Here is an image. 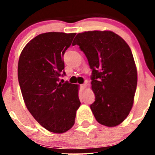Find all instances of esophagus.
I'll return each instance as SVG.
<instances>
[{
    "instance_id": "34e87169",
    "label": "esophagus",
    "mask_w": 155,
    "mask_h": 155,
    "mask_svg": "<svg viewBox=\"0 0 155 155\" xmlns=\"http://www.w3.org/2000/svg\"><path fill=\"white\" fill-rule=\"evenodd\" d=\"M81 87L82 90H85L87 87V84H81Z\"/></svg>"
}]
</instances>
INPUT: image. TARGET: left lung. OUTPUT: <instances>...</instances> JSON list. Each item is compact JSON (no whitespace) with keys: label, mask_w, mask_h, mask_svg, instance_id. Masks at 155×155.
I'll list each match as a JSON object with an SVG mask.
<instances>
[{"label":"left lung","mask_w":155,"mask_h":155,"mask_svg":"<svg viewBox=\"0 0 155 155\" xmlns=\"http://www.w3.org/2000/svg\"><path fill=\"white\" fill-rule=\"evenodd\" d=\"M73 45L79 46L92 70L90 105L99 123L115 127L127 118L136 93L137 68L132 51L123 38L110 31L78 33Z\"/></svg>","instance_id":"left-lung-1"}]
</instances>
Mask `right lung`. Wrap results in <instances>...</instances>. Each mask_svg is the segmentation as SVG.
<instances>
[{"instance_id":"obj_1","label":"right lung","mask_w":155,"mask_h":155,"mask_svg":"<svg viewBox=\"0 0 155 155\" xmlns=\"http://www.w3.org/2000/svg\"><path fill=\"white\" fill-rule=\"evenodd\" d=\"M76 33L49 32L30 41L18 62V80L25 104L42 127L63 133L75 123L81 103L79 85L59 82L65 75V51Z\"/></svg>"}]
</instances>
